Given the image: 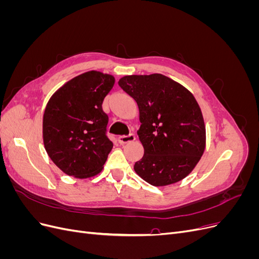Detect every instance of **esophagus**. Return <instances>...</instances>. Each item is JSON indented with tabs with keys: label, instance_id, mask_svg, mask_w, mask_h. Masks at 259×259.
<instances>
[{
	"label": "esophagus",
	"instance_id": "1",
	"mask_svg": "<svg viewBox=\"0 0 259 259\" xmlns=\"http://www.w3.org/2000/svg\"><path fill=\"white\" fill-rule=\"evenodd\" d=\"M134 140H135V135L134 134L123 135V136H119V138H117V142H119L121 145L132 143V142H134Z\"/></svg>",
	"mask_w": 259,
	"mask_h": 259
}]
</instances>
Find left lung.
Returning <instances> with one entry per match:
<instances>
[{
  "label": "left lung",
  "instance_id": "obj_1",
  "mask_svg": "<svg viewBox=\"0 0 259 259\" xmlns=\"http://www.w3.org/2000/svg\"><path fill=\"white\" fill-rule=\"evenodd\" d=\"M119 85L139 109L137 134L145 153L134 165L137 175L155 187L187 177L206 144L204 119L192 93L160 73L125 75Z\"/></svg>",
  "mask_w": 259,
  "mask_h": 259
}]
</instances>
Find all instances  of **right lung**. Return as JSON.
Masks as SVG:
<instances>
[{
	"label": "right lung",
	"instance_id": "right-lung-1",
	"mask_svg": "<svg viewBox=\"0 0 259 259\" xmlns=\"http://www.w3.org/2000/svg\"><path fill=\"white\" fill-rule=\"evenodd\" d=\"M115 82L111 74L84 72L53 94L43 115V143L65 174L90 178L103 170L113 144L106 135L103 101Z\"/></svg>",
	"mask_w": 259,
	"mask_h": 259
}]
</instances>
